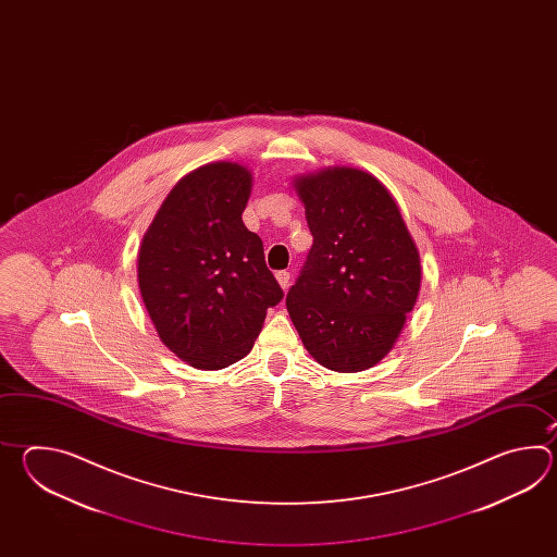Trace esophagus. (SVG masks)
Returning a JSON list of instances; mask_svg holds the SVG:
<instances>
[{
	"label": "esophagus",
	"mask_w": 557,
	"mask_h": 557,
	"mask_svg": "<svg viewBox=\"0 0 557 557\" xmlns=\"http://www.w3.org/2000/svg\"><path fill=\"white\" fill-rule=\"evenodd\" d=\"M276 281H278V284L286 290L288 284H290V273H288V271H278V273H276Z\"/></svg>",
	"instance_id": "esophagus-1"
}]
</instances>
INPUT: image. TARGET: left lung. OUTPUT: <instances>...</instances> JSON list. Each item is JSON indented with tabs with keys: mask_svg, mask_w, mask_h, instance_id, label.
<instances>
[{
	"mask_svg": "<svg viewBox=\"0 0 557 557\" xmlns=\"http://www.w3.org/2000/svg\"><path fill=\"white\" fill-rule=\"evenodd\" d=\"M312 247L286 295L308 352L336 372L388 355L420 290V255L379 178L336 166L296 181Z\"/></svg>",
	"mask_w": 557,
	"mask_h": 557,
	"instance_id": "obj_1",
	"label": "left lung"
}]
</instances>
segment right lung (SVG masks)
Masks as SVG:
<instances>
[{
	"label": "right lung",
	"mask_w": 557,
	"mask_h": 557,
	"mask_svg": "<svg viewBox=\"0 0 557 557\" xmlns=\"http://www.w3.org/2000/svg\"><path fill=\"white\" fill-rule=\"evenodd\" d=\"M250 181L237 163L199 166L143 237V302L161 341L190 367L219 370L249 355L267 308L283 300L261 237L243 223Z\"/></svg>",
	"instance_id": "right-lung-1"
}]
</instances>
